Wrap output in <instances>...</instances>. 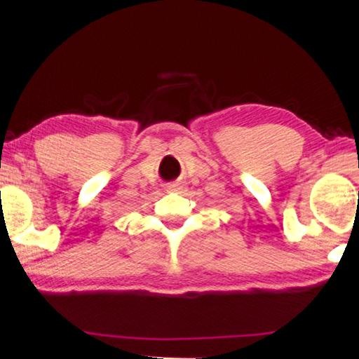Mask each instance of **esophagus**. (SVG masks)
<instances>
[{"mask_svg":"<svg viewBox=\"0 0 359 359\" xmlns=\"http://www.w3.org/2000/svg\"><path fill=\"white\" fill-rule=\"evenodd\" d=\"M183 189V183H180V181H175V183H170L167 186V191H181Z\"/></svg>","mask_w":359,"mask_h":359,"instance_id":"esophagus-1","label":"esophagus"}]
</instances>
